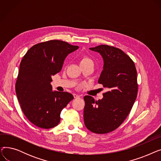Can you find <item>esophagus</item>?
I'll use <instances>...</instances> for the list:
<instances>
[{
    "instance_id": "1",
    "label": "esophagus",
    "mask_w": 161,
    "mask_h": 161,
    "mask_svg": "<svg viewBox=\"0 0 161 161\" xmlns=\"http://www.w3.org/2000/svg\"><path fill=\"white\" fill-rule=\"evenodd\" d=\"M74 97L75 98H79L80 96H79L78 95H77V94H74Z\"/></svg>"
}]
</instances>
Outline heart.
<instances>
[{
  "instance_id": "heart-1",
  "label": "heart",
  "mask_w": 161,
  "mask_h": 161,
  "mask_svg": "<svg viewBox=\"0 0 161 161\" xmlns=\"http://www.w3.org/2000/svg\"><path fill=\"white\" fill-rule=\"evenodd\" d=\"M92 63V61L89 57H87L86 55H84L81 58L80 64H83V63Z\"/></svg>"
}]
</instances>
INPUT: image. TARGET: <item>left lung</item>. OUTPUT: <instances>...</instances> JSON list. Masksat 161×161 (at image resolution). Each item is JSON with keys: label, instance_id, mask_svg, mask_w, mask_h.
Instances as JSON below:
<instances>
[{"label": "left lung", "instance_id": "8db88e82", "mask_svg": "<svg viewBox=\"0 0 161 161\" xmlns=\"http://www.w3.org/2000/svg\"><path fill=\"white\" fill-rule=\"evenodd\" d=\"M89 49L103 57L98 82L108 91L97 101L84 97V123L92 132L106 134L119 127L131 110L138 94L137 72L130 57L119 48L100 45Z\"/></svg>", "mask_w": 161, "mask_h": 161}]
</instances>
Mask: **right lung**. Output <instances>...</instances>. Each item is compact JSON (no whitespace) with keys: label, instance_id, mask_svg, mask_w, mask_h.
<instances>
[{"label":"right lung","instance_id":"right-lung-1","mask_svg":"<svg viewBox=\"0 0 161 161\" xmlns=\"http://www.w3.org/2000/svg\"><path fill=\"white\" fill-rule=\"evenodd\" d=\"M78 48L61 40H49L33 46L23 57L16 95L24 115L40 128L57 126L62 109L74 98L68 92L53 91L51 81L61 70L66 56Z\"/></svg>","mask_w":161,"mask_h":161}]
</instances>
